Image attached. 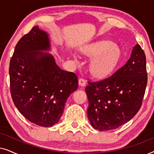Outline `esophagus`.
Listing matches in <instances>:
<instances>
[{
  "instance_id": "34e87169",
  "label": "esophagus",
  "mask_w": 154,
  "mask_h": 154,
  "mask_svg": "<svg viewBox=\"0 0 154 154\" xmlns=\"http://www.w3.org/2000/svg\"><path fill=\"white\" fill-rule=\"evenodd\" d=\"M79 85L80 86H82V87H84L86 85V82L85 80L83 79H80L79 80Z\"/></svg>"
}]
</instances>
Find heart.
<instances>
[{
  "label": "heart",
  "instance_id": "obj_1",
  "mask_svg": "<svg viewBox=\"0 0 154 154\" xmlns=\"http://www.w3.org/2000/svg\"><path fill=\"white\" fill-rule=\"evenodd\" d=\"M84 55L92 58L90 61V72L97 79L108 78L119 65L121 60L122 52L116 44L106 40H100L85 45L81 48ZM72 57L79 64V57L73 54Z\"/></svg>",
  "mask_w": 154,
  "mask_h": 154
}]
</instances>
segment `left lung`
<instances>
[{
    "label": "left lung",
    "instance_id": "1",
    "mask_svg": "<svg viewBox=\"0 0 154 154\" xmlns=\"http://www.w3.org/2000/svg\"><path fill=\"white\" fill-rule=\"evenodd\" d=\"M146 83V56L137 44L126 64L111 77L95 83L88 82L85 92L91 125L105 131L129 121L140 110Z\"/></svg>",
    "mask_w": 154,
    "mask_h": 154
}]
</instances>
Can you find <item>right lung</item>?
I'll use <instances>...</instances> for the list:
<instances>
[{
	"mask_svg": "<svg viewBox=\"0 0 154 154\" xmlns=\"http://www.w3.org/2000/svg\"><path fill=\"white\" fill-rule=\"evenodd\" d=\"M52 40L38 26L15 46L10 63V91L14 105L29 121L42 127L57 123L65 103L78 88L74 73L56 64Z\"/></svg>",
	"mask_w": 154,
	"mask_h": 154,
	"instance_id": "obj_1",
	"label": "right lung"
}]
</instances>
